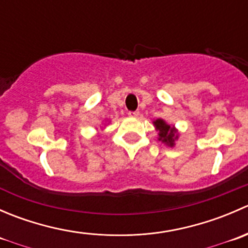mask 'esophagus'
Segmentation results:
<instances>
[{
    "instance_id": "obj_1",
    "label": "esophagus",
    "mask_w": 248,
    "mask_h": 248,
    "mask_svg": "<svg viewBox=\"0 0 248 248\" xmlns=\"http://www.w3.org/2000/svg\"><path fill=\"white\" fill-rule=\"evenodd\" d=\"M128 115H129V116H131V117H138L139 115H140V112H139V111H129Z\"/></svg>"
}]
</instances>
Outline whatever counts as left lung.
<instances>
[{
	"instance_id": "8db88e82",
	"label": "left lung",
	"mask_w": 248,
	"mask_h": 248,
	"mask_svg": "<svg viewBox=\"0 0 248 248\" xmlns=\"http://www.w3.org/2000/svg\"><path fill=\"white\" fill-rule=\"evenodd\" d=\"M155 127H156V131L158 132V140L159 141L164 142L168 146L172 147L175 145V140L177 139L179 134L177 131L175 129L174 126L167 124L164 120L157 119L156 121H154Z\"/></svg>"
}]
</instances>
